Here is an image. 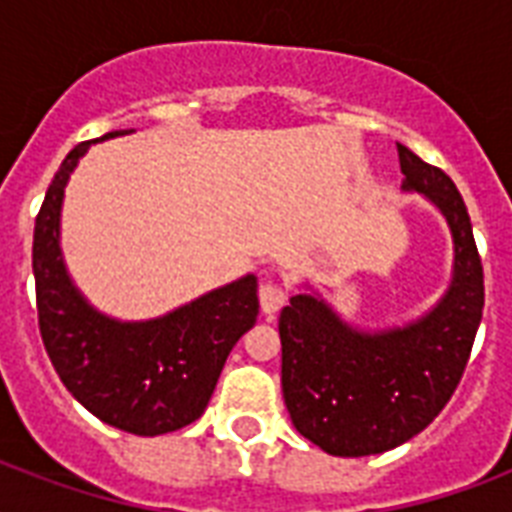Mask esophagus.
Masks as SVG:
<instances>
[{"label": "esophagus", "instance_id": "esophagus-1", "mask_svg": "<svg viewBox=\"0 0 512 512\" xmlns=\"http://www.w3.org/2000/svg\"><path fill=\"white\" fill-rule=\"evenodd\" d=\"M287 303V289L279 287V284H273V281H265L263 287H260V308L263 313H279Z\"/></svg>", "mask_w": 512, "mask_h": 512}]
</instances>
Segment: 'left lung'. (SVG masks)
Returning <instances> with one entry per match:
<instances>
[{"instance_id":"obj_1","label":"left lung","mask_w":512,"mask_h":512,"mask_svg":"<svg viewBox=\"0 0 512 512\" xmlns=\"http://www.w3.org/2000/svg\"><path fill=\"white\" fill-rule=\"evenodd\" d=\"M401 191L420 193L452 236L444 295L404 324L358 327L308 281L281 311V390L300 436L335 457L406 444L452 398L484 313V271L452 177L401 143Z\"/></svg>"}]
</instances>
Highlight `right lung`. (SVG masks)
I'll list each match as a JSON object with an SVG mask.
<instances>
[{
	"mask_svg": "<svg viewBox=\"0 0 512 512\" xmlns=\"http://www.w3.org/2000/svg\"><path fill=\"white\" fill-rule=\"evenodd\" d=\"M130 132L79 143L52 177L34 228L36 311L55 372L87 412L135 436H162L204 414L225 358L255 327L260 300L257 276L247 273L162 316L122 321L76 287L60 244L66 185L92 143Z\"/></svg>",
	"mask_w": 512,
	"mask_h": 512,
	"instance_id": "1",
	"label": "right lung"
}]
</instances>
